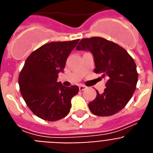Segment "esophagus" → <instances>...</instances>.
Returning a JSON list of instances; mask_svg holds the SVG:
<instances>
[{
  "label": "esophagus",
  "instance_id": "1",
  "mask_svg": "<svg viewBox=\"0 0 153 153\" xmlns=\"http://www.w3.org/2000/svg\"><path fill=\"white\" fill-rule=\"evenodd\" d=\"M87 88V87L85 85H79V90L80 91H83V90H85Z\"/></svg>",
  "mask_w": 153,
  "mask_h": 153
}]
</instances>
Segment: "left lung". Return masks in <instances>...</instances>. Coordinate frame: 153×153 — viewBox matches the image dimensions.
Segmentation results:
<instances>
[{
  "instance_id": "1",
  "label": "left lung",
  "mask_w": 153,
  "mask_h": 153,
  "mask_svg": "<svg viewBox=\"0 0 153 153\" xmlns=\"http://www.w3.org/2000/svg\"><path fill=\"white\" fill-rule=\"evenodd\" d=\"M78 51H90L94 57L95 73L106 77V88L88 103L96 116H111L122 110L136 88L138 72L134 60L123 47L102 37L85 38L77 46Z\"/></svg>"
}]
</instances>
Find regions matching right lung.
I'll return each instance as SVG.
<instances>
[{
    "label": "right lung",
    "mask_w": 153,
    "mask_h": 153,
    "mask_svg": "<svg viewBox=\"0 0 153 153\" xmlns=\"http://www.w3.org/2000/svg\"><path fill=\"white\" fill-rule=\"evenodd\" d=\"M79 39L51 42L43 45L29 55L21 72L20 92L31 111L38 117L55 121L70 111L71 100L78 94L77 85L65 87L57 82L70 53Z\"/></svg>",
    "instance_id": "right-lung-1"
}]
</instances>
